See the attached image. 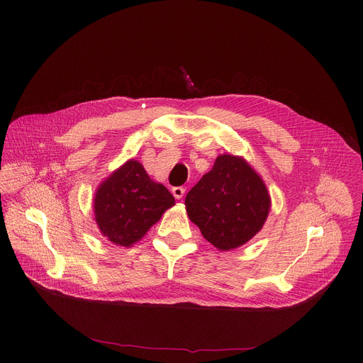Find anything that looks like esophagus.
I'll return each mask as SVG.
<instances>
[{"label": "esophagus", "mask_w": 363, "mask_h": 363, "mask_svg": "<svg viewBox=\"0 0 363 363\" xmlns=\"http://www.w3.org/2000/svg\"><path fill=\"white\" fill-rule=\"evenodd\" d=\"M172 194H174V197H175L177 200H181V199L184 197V194H185V188H184V186H175V188H172Z\"/></svg>", "instance_id": "esophagus-1"}]
</instances>
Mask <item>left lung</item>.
I'll return each mask as SVG.
<instances>
[{"label":"left lung","instance_id":"left-lung-1","mask_svg":"<svg viewBox=\"0 0 363 363\" xmlns=\"http://www.w3.org/2000/svg\"><path fill=\"white\" fill-rule=\"evenodd\" d=\"M188 218L219 250L252 240L271 211L263 179L242 157L222 155L185 197Z\"/></svg>","mask_w":363,"mask_h":363}]
</instances>
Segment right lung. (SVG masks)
<instances>
[{
	"mask_svg": "<svg viewBox=\"0 0 363 363\" xmlns=\"http://www.w3.org/2000/svg\"><path fill=\"white\" fill-rule=\"evenodd\" d=\"M174 204L169 189L130 159L99 186L94 197L95 222L108 241L130 247Z\"/></svg>",
	"mask_w": 363,
	"mask_h": 363,
	"instance_id": "right-lung-1",
	"label": "right lung"
}]
</instances>
